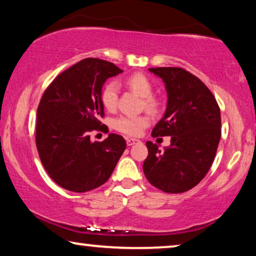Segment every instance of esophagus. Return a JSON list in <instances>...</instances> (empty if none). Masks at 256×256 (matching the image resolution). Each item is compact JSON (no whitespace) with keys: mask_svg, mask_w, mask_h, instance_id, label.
Listing matches in <instances>:
<instances>
[{"mask_svg":"<svg viewBox=\"0 0 256 256\" xmlns=\"http://www.w3.org/2000/svg\"><path fill=\"white\" fill-rule=\"evenodd\" d=\"M138 142H140L138 138H127V146H134L135 143H138Z\"/></svg>","mask_w":256,"mask_h":256,"instance_id":"34e87169","label":"esophagus"}]
</instances>
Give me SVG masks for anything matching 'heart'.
<instances>
[{
	"mask_svg": "<svg viewBox=\"0 0 256 256\" xmlns=\"http://www.w3.org/2000/svg\"><path fill=\"white\" fill-rule=\"evenodd\" d=\"M124 84L128 88L134 90L142 98V107L149 113H158L162 106V102L158 98L152 96L154 85L152 82L143 73H132L124 79ZM118 85L114 82H107L102 87L100 93V100L102 106L107 110H114L118 104ZM113 128L122 134L129 136H138L143 132V129L148 127L149 118L146 115H120L115 118L113 122Z\"/></svg>",
	"mask_w": 256,
	"mask_h": 256,
	"instance_id": "heart-1",
	"label": "heart"
}]
</instances>
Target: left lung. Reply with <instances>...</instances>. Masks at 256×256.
Returning a JSON list of instances; mask_svg holds the SVG:
<instances>
[{"label": "left lung", "instance_id": "left-lung-1", "mask_svg": "<svg viewBox=\"0 0 256 256\" xmlns=\"http://www.w3.org/2000/svg\"><path fill=\"white\" fill-rule=\"evenodd\" d=\"M150 72L166 84L168 104L152 129L154 138L171 136L160 150L148 141L143 163L146 180L166 194L191 190L206 176L214 160L222 136L220 108L200 79L182 68H155Z\"/></svg>", "mask_w": 256, "mask_h": 256}]
</instances>
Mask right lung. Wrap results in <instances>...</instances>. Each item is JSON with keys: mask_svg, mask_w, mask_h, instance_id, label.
Segmentation results:
<instances>
[{"mask_svg": "<svg viewBox=\"0 0 256 256\" xmlns=\"http://www.w3.org/2000/svg\"><path fill=\"white\" fill-rule=\"evenodd\" d=\"M122 70L113 62L86 58L56 76L37 110L36 146L40 158L59 186L87 192L106 183L124 154L126 141L110 134L90 142V132H104L100 93L104 82ZM108 129V128H107Z\"/></svg>", "mask_w": 256, "mask_h": 256, "instance_id": "1", "label": "right lung"}]
</instances>
